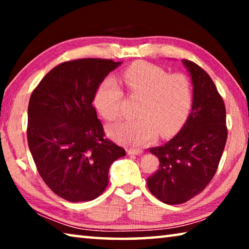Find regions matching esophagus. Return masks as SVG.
Wrapping results in <instances>:
<instances>
[{"label": "esophagus", "mask_w": 249, "mask_h": 249, "mask_svg": "<svg viewBox=\"0 0 249 249\" xmlns=\"http://www.w3.org/2000/svg\"><path fill=\"white\" fill-rule=\"evenodd\" d=\"M142 150H135V149H128L127 150L128 156H137V155H142Z\"/></svg>", "instance_id": "1"}]
</instances>
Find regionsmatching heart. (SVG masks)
I'll use <instances>...</instances> for the list:
<instances>
[{
  "mask_svg": "<svg viewBox=\"0 0 249 249\" xmlns=\"http://www.w3.org/2000/svg\"><path fill=\"white\" fill-rule=\"evenodd\" d=\"M123 81L132 95L141 96L133 121H121L108 127L113 140L134 148L153 142L158 133L169 136L187 121L193 103L192 86L181 72L168 73L159 67L134 64L124 71ZM123 99L119 82L107 78L96 88L94 105L108 121L120 115Z\"/></svg>",
  "mask_w": 249,
  "mask_h": 249,
  "instance_id": "obj_1",
  "label": "heart"
}]
</instances>
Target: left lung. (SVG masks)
Here are the masks:
<instances>
[{
	"label": "left lung",
	"mask_w": 249,
	"mask_h": 249,
	"mask_svg": "<svg viewBox=\"0 0 249 249\" xmlns=\"http://www.w3.org/2000/svg\"><path fill=\"white\" fill-rule=\"evenodd\" d=\"M193 86L191 113L179 133L150 148L159 169L147 179L149 191L163 203L180 204L203 190L215 175L226 144L225 105L215 84L192 61L182 60Z\"/></svg>",
	"instance_id": "left-lung-1"
}]
</instances>
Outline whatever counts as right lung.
I'll return each instance as SVG.
<instances>
[{
    "label": "right lung",
    "mask_w": 249,
    "mask_h": 249,
    "mask_svg": "<svg viewBox=\"0 0 249 249\" xmlns=\"http://www.w3.org/2000/svg\"><path fill=\"white\" fill-rule=\"evenodd\" d=\"M120 65L96 58L62 62L29 99V150L45 183L67 201L98 197L108 183L109 167L126 154L104 137L92 105L96 88Z\"/></svg>",
    "instance_id": "obj_1"
}]
</instances>
